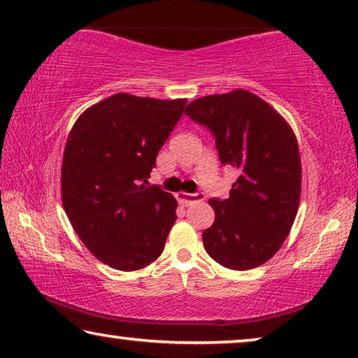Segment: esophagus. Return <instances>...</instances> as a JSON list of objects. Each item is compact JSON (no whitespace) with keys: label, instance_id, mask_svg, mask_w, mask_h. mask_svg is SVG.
Masks as SVG:
<instances>
[{"label":"esophagus","instance_id":"1","mask_svg":"<svg viewBox=\"0 0 358 358\" xmlns=\"http://www.w3.org/2000/svg\"><path fill=\"white\" fill-rule=\"evenodd\" d=\"M177 199L180 204L183 206H189V204H194V202H201L206 199V196L202 193H196V194H191V193H177Z\"/></svg>","mask_w":358,"mask_h":358}]
</instances>
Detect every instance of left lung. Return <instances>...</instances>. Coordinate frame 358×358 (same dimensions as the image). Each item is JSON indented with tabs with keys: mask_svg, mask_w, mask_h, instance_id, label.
<instances>
[{
	"mask_svg": "<svg viewBox=\"0 0 358 358\" xmlns=\"http://www.w3.org/2000/svg\"><path fill=\"white\" fill-rule=\"evenodd\" d=\"M215 136L223 165L239 170L228 199H210L207 254L227 268L250 270L278 252L296 220L302 165L294 131L280 112L248 90L197 98L186 108Z\"/></svg>",
	"mask_w": 358,
	"mask_h": 358,
	"instance_id": "left-lung-1",
	"label": "left lung"
}]
</instances>
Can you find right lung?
<instances>
[{
  "label": "right lung",
  "instance_id": "add662e5",
  "mask_svg": "<svg viewBox=\"0 0 358 358\" xmlns=\"http://www.w3.org/2000/svg\"><path fill=\"white\" fill-rule=\"evenodd\" d=\"M186 103L117 93L90 106L69 133L64 210L85 248L112 268H145L162 254L178 204L146 181Z\"/></svg>",
  "mask_w": 358,
  "mask_h": 358
}]
</instances>
